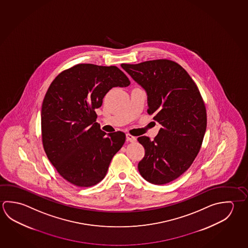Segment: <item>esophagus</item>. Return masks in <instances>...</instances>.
<instances>
[{"label":"esophagus","mask_w":248,"mask_h":248,"mask_svg":"<svg viewBox=\"0 0 248 248\" xmlns=\"http://www.w3.org/2000/svg\"><path fill=\"white\" fill-rule=\"evenodd\" d=\"M126 139H127V141L128 142H131V143H133V142H135L136 140H137V139L135 138V137H133L132 135L129 134H126Z\"/></svg>","instance_id":"1"}]
</instances>
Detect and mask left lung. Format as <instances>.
<instances>
[{"instance_id":"left-lung-1","label":"left lung","mask_w":248,"mask_h":248,"mask_svg":"<svg viewBox=\"0 0 248 248\" xmlns=\"http://www.w3.org/2000/svg\"><path fill=\"white\" fill-rule=\"evenodd\" d=\"M123 69L147 92L149 115L162 128L154 139L138 141L144 156L138 165L148 182L165 185L186 171L202 145L206 130V109L199 88L176 62L157 59Z\"/></svg>"}]
</instances>
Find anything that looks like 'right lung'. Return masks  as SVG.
I'll return each mask as SVG.
<instances>
[{
  "instance_id": "right-lung-1",
  "label": "right lung",
  "mask_w": 248,
  "mask_h": 248,
  "mask_svg": "<svg viewBox=\"0 0 248 248\" xmlns=\"http://www.w3.org/2000/svg\"><path fill=\"white\" fill-rule=\"evenodd\" d=\"M130 83L117 66L80 63L63 70L49 85L42 105L43 145L68 182L90 187L105 178L125 134L106 135L96 122L95 109L110 89Z\"/></svg>"
}]
</instances>
